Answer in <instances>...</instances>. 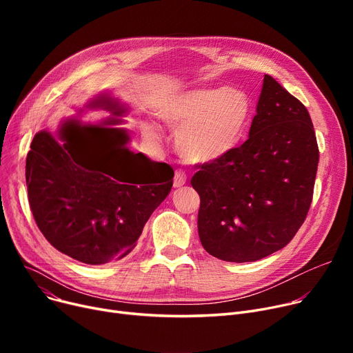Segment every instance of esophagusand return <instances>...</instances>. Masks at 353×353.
I'll list each match as a JSON object with an SVG mask.
<instances>
[{"label":"esophagus","mask_w":353,"mask_h":353,"mask_svg":"<svg viewBox=\"0 0 353 353\" xmlns=\"http://www.w3.org/2000/svg\"><path fill=\"white\" fill-rule=\"evenodd\" d=\"M186 181H188L186 173H184L183 170H176L174 179H173V186H174L176 189H179V188L184 186V184H186Z\"/></svg>","instance_id":"esophagus-1"}]
</instances>
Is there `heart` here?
Returning <instances> with one entry per match:
<instances>
[{"instance_id":"heart-1","label":"heart","mask_w":353,"mask_h":353,"mask_svg":"<svg viewBox=\"0 0 353 353\" xmlns=\"http://www.w3.org/2000/svg\"><path fill=\"white\" fill-rule=\"evenodd\" d=\"M250 103L237 88H194L181 91L164 104L161 120L176 132L179 153L208 163L229 154L242 137Z\"/></svg>"}]
</instances>
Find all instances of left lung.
Returning a JSON list of instances; mask_svg holds the SVG:
<instances>
[{"label": "left lung", "mask_w": 353, "mask_h": 353, "mask_svg": "<svg viewBox=\"0 0 353 353\" xmlns=\"http://www.w3.org/2000/svg\"><path fill=\"white\" fill-rule=\"evenodd\" d=\"M319 148L306 107L265 76L249 139L197 165L201 246L226 262H254L283 249L307 216Z\"/></svg>", "instance_id": "8db88e82"}]
</instances>
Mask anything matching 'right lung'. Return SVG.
<instances>
[{"mask_svg":"<svg viewBox=\"0 0 353 353\" xmlns=\"http://www.w3.org/2000/svg\"><path fill=\"white\" fill-rule=\"evenodd\" d=\"M114 116L124 110L107 103ZM120 128L67 123L60 143L37 133L26 161L28 201L37 226L61 253L85 265H105L136 248L148 217L170 193L174 172L127 148L110 150L105 136Z\"/></svg>","mask_w":353,"mask_h":353,"instance_id":"add662e5","label":"right lung"}]
</instances>
